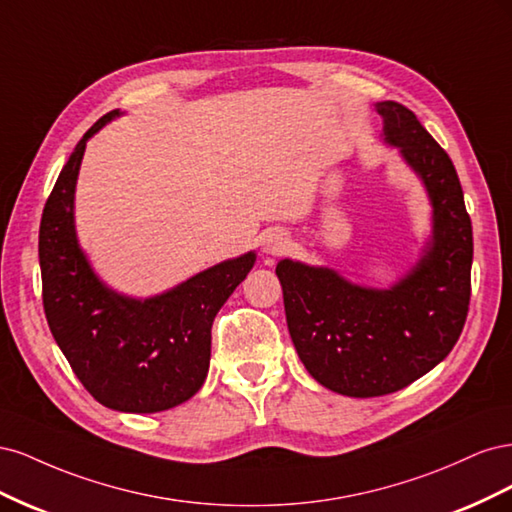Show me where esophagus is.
<instances>
[{
  "instance_id": "1",
  "label": "esophagus",
  "mask_w": 512,
  "mask_h": 512,
  "mask_svg": "<svg viewBox=\"0 0 512 512\" xmlns=\"http://www.w3.org/2000/svg\"><path fill=\"white\" fill-rule=\"evenodd\" d=\"M288 245H290V241L284 232L273 230V232H267L265 239H262V252H265L267 258H275V256L284 254L288 250Z\"/></svg>"
}]
</instances>
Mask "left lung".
Returning a JSON list of instances; mask_svg holds the SVG:
<instances>
[{"label":"left lung","instance_id":"8db88e82","mask_svg":"<svg viewBox=\"0 0 512 512\" xmlns=\"http://www.w3.org/2000/svg\"><path fill=\"white\" fill-rule=\"evenodd\" d=\"M384 143L421 179L431 203V237L416 265L391 288L346 280L335 269L277 262L292 344L324 389L348 397L395 393L453 350L466 324L472 222L448 153L416 115L378 102Z\"/></svg>","mask_w":512,"mask_h":512}]
</instances>
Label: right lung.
Instances as JSON below:
<instances>
[{
  "mask_svg": "<svg viewBox=\"0 0 512 512\" xmlns=\"http://www.w3.org/2000/svg\"><path fill=\"white\" fill-rule=\"evenodd\" d=\"M119 111L91 126L61 168L40 222L42 303L49 329L72 371L102 406L151 414L188 401L203 386L215 314L256 262L230 258L156 297L108 288L81 250L74 190L87 141Z\"/></svg>",
  "mask_w": 512,
  "mask_h": 512,
  "instance_id": "add662e5",
  "label": "right lung"
}]
</instances>
